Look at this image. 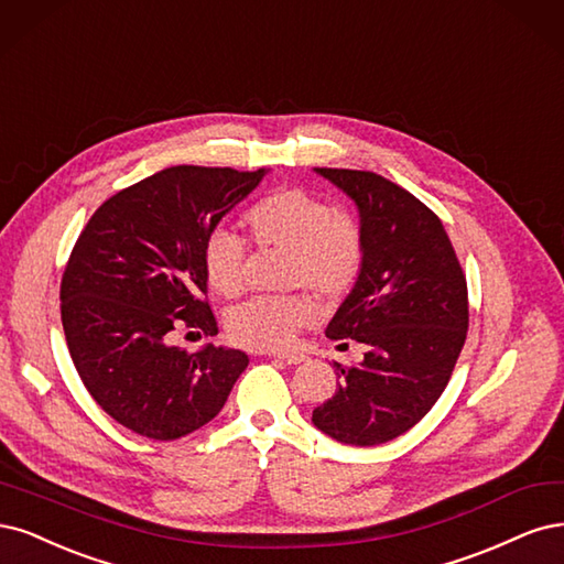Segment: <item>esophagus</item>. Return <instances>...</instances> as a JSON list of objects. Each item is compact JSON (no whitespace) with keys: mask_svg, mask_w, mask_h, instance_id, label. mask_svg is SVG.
Instances as JSON below:
<instances>
[{"mask_svg":"<svg viewBox=\"0 0 564 564\" xmlns=\"http://www.w3.org/2000/svg\"><path fill=\"white\" fill-rule=\"evenodd\" d=\"M274 358H279V360L288 362V366H297V362H302V360H304V356H302V354H274Z\"/></svg>","mask_w":564,"mask_h":564,"instance_id":"esophagus-1","label":"esophagus"}]
</instances>
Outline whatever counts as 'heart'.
<instances>
[{
    "mask_svg": "<svg viewBox=\"0 0 564 564\" xmlns=\"http://www.w3.org/2000/svg\"><path fill=\"white\" fill-rule=\"evenodd\" d=\"M243 225L258 248L285 250L283 288H308L325 300H337L356 283L366 243L356 215L333 208L323 196L285 187L252 204ZM204 274L215 293L239 297L248 285L246 243L241 236L213 229L202 250ZM316 316L306 295L256 297L236 306L227 318L229 339L252 351H279L295 341L300 328Z\"/></svg>",
    "mask_w": 564,
    "mask_h": 564,
    "instance_id": "1",
    "label": "heart"
}]
</instances>
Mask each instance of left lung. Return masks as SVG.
Returning a JSON list of instances; mask_svg holds the SVG:
<instances>
[{
  "label": "left lung",
  "mask_w": 564,
  "mask_h": 564,
  "mask_svg": "<svg viewBox=\"0 0 564 564\" xmlns=\"http://www.w3.org/2000/svg\"><path fill=\"white\" fill-rule=\"evenodd\" d=\"M316 173L354 198L366 243L356 285L325 335L356 339L366 354L351 368L335 362L339 389L312 422L344 445H381L445 391L468 330L466 276L441 217L408 189L370 171Z\"/></svg>",
  "instance_id": "8db88e82"
}]
</instances>
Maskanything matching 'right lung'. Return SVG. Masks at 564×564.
<instances>
[{
	"label": "right lung",
	"mask_w": 564,
	"mask_h": 564,
	"mask_svg": "<svg viewBox=\"0 0 564 564\" xmlns=\"http://www.w3.org/2000/svg\"><path fill=\"white\" fill-rule=\"evenodd\" d=\"M264 173L163 169L107 198L72 248L61 281L72 362L94 401L144 438L208 424L248 366L239 349L189 354L171 339L180 328L217 335L204 241Z\"/></svg>",
	"instance_id": "1"
}]
</instances>
